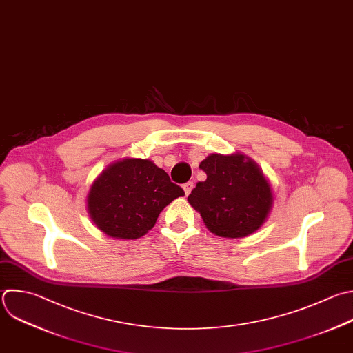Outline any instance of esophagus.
<instances>
[{"mask_svg":"<svg viewBox=\"0 0 353 353\" xmlns=\"http://www.w3.org/2000/svg\"><path fill=\"white\" fill-rule=\"evenodd\" d=\"M193 186H194V185H193V182H186V183L183 185V190H185V194H186V196H189V193L192 192Z\"/></svg>","mask_w":353,"mask_h":353,"instance_id":"34e87169","label":"esophagus"}]
</instances>
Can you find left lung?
<instances>
[{
    "instance_id": "1",
    "label": "left lung",
    "mask_w": 353,
    "mask_h": 353,
    "mask_svg": "<svg viewBox=\"0 0 353 353\" xmlns=\"http://www.w3.org/2000/svg\"><path fill=\"white\" fill-rule=\"evenodd\" d=\"M207 174L188 197L207 229L216 236L239 239L256 232L266 221L272 189L255 161L241 153L210 154L200 163Z\"/></svg>"
}]
</instances>
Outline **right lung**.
<instances>
[{"label":"right lung","instance_id":"add662e5","mask_svg":"<svg viewBox=\"0 0 353 353\" xmlns=\"http://www.w3.org/2000/svg\"><path fill=\"white\" fill-rule=\"evenodd\" d=\"M181 196H185L183 189L153 161L123 159L94 181L87 210L108 236L134 240L146 234L164 207Z\"/></svg>","mask_w":353,"mask_h":353}]
</instances>
